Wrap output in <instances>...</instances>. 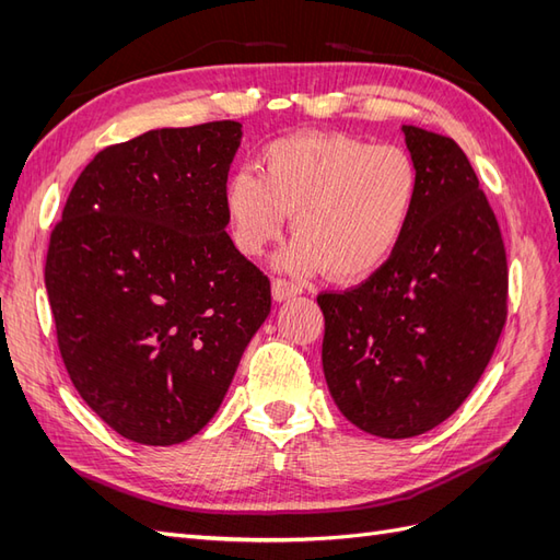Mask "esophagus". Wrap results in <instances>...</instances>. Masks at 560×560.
I'll use <instances>...</instances> for the list:
<instances>
[{"instance_id": "obj_1", "label": "esophagus", "mask_w": 560, "mask_h": 560, "mask_svg": "<svg viewBox=\"0 0 560 560\" xmlns=\"http://www.w3.org/2000/svg\"><path fill=\"white\" fill-rule=\"evenodd\" d=\"M270 294H273L276 301H287V299L301 294V287L296 282L284 280V278H276L273 284H270Z\"/></svg>"}]
</instances>
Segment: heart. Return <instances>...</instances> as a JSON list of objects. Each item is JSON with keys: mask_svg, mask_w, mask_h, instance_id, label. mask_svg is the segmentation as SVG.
<instances>
[{"mask_svg": "<svg viewBox=\"0 0 560 560\" xmlns=\"http://www.w3.org/2000/svg\"><path fill=\"white\" fill-rule=\"evenodd\" d=\"M261 175L229 177L224 212L233 243L257 257L294 212L284 261L352 282L374 276L401 247L420 198V171L401 147L346 132H301L266 144Z\"/></svg>", "mask_w": 560, "mask_h": 560, "instance_id": "1", "label": "heart"}]
</instances>
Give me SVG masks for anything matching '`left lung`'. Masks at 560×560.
<instances>
[{
	"instance_id": "left-lung-1",
	"label": "left lung",
	"mask_w": 560,
	"mask_h": 560,
	"mask_svg": "<svg viewBox=\"0 0 560 560\" xmlns=\"http://www.w3.org/2000/svg\"><path fill=\"white\" fill-rule=\"evenodd\" d=\"M420 171L409 233L383 268L325 292L322 369L352 425L383 439L428 432L457 411L506 319V254L465 151L401 126Z\"/></svg>"
}]
</instances>
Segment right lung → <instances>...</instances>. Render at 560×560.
<instances>
[{"label":"right lung","instance_id":"right-lung-1","mask_svg":"<svg viewBox=\"0 0 560 560\" xmlns=\"http://www.w3.org/2000/svg\"><path fill=\"white\" fill-rule=\"evenodd\" d=\"M241 128H161L103 149L50 233L65 369L130 442L173 446L206 428L270 313L268 278L224 231Z\"/></svg>","mask_w":560,"mask_h":560}]
</instances>
